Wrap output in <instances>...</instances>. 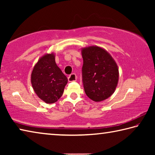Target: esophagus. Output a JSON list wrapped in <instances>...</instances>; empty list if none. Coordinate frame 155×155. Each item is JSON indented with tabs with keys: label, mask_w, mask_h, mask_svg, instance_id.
Wrapping results in <instances>:
<instances>
[{
	"label": "esophagus",
	"mask_w": 155,
	"mask_h": 155,
	"mask_svg": "<svg viewBox=\"0 0 155 155\" xmlns=\"http://www.w3.org/2000/svg\"><path fill=\"white\" fill-rule=\"evenodd\" d=\"M68 81H69V82H74V81H76L77 79V75L73 73V74H71L69 76V77H68Z\"/></svg>",
	"instance_id": "obj_1"
}]
</instances>
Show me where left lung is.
Wrapping results in <instances>:
<instances>
[{
  "instance_id": "obj_1",
  "label": "left lung",
  "mask_w": 155,
  "mask_h": 155,
  "mask_svg": "<svg viewBox=\"0 0 155 155\" xmlns=\"http://www.w3.org/2000/svg\"><path fill=\"white\" fill-rule=\"evenodd\" d=\"M83 59V83L85 92L93 101L109 98L116 89L119 70L114 58L105 49L91 46L81 48Z\"/></svg>"
}]
</instances>
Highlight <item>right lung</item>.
<instances>
[{
    "instance_id": "obj_1",
    "label": "right lung",
    "mask_w": 155,
    "mask_h": 155,
    "mask_svg": "<svg viewBox=\"0 0 155 155\" xmlns=\"http://www.w3.org/2000/svg\"><path fill=\"white\" fill-rule=\"evenodd\" d=\"M31 82L37 96L46 103H54L61 98L68 78L57 65L53 52L39 59L31 72Z\"/></svg>"
}]
</instances>
